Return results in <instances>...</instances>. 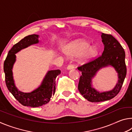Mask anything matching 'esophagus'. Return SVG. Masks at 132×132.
Instances as JSON below:
<instances>
[{"mask_svg": "<svg viewBox=\"0 0 132 132\" xmlns=\"http://www.w3.org/2000/svg\"><path fill=\"white\" fill-rule=\"evenodd\" d=\"M75 68V66L73 65V64H69V65L68 66V67H67V69L68 70H71V69H73Z\"/></svg>", "mask_w": 132, "mask_h": 132, "instance_id": "34e87169", "label": "esophagus"}]
</instances>
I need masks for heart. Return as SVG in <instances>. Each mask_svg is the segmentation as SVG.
I'll use <instances>...</instances> for the list:
<instances>
[{
    "label": "heart",
    "instance_id": "b5f03b06",
    "mask_svg": "<svg viewBox=\"0 0 132 132\" xmlns=\"http://www.w3.org/2000/svg\"><path fill=\"white\" fill-rule=\"evenodd\" d=\"M66 54L70 56H79L80 61L86 62L97 56L98 50L95 46H91L90 43L83 40H79L72 42L66 50Z\"/></svg>",
    "mask_w": 132,
    "mask_h": 132
}]
</instances>
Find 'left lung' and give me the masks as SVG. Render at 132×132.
Wrapping results in <instances>:
<instances>
[{
  "label": "left lung",
  "mask_w": 132,
  "mask_h": 132,
  "mask_svg": "<svg viewBox=\"0 0 132 132\" xmlns=\"http://www.w3.org/2000/svg\"><path fill=\"white\" fill-rule=\"evenodd\" d=\"M104 50L97 59L78 68L82 75L79 79L78 90L88 101L98 102L114 98L122 88L126 75L125 52L121 45L112 35L101 33ZM108 66L114 68L118 74V82L112 90L100 92L92 87V80L100 69Z\"/></svg>",
  "instance_id": "8db88e82"
}]
</instances>
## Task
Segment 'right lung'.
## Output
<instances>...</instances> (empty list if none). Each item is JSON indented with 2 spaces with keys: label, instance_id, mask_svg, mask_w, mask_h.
Masks as SVG:
<instances>
[{
  "label": "right lung",
  "instance_id": "1",
  "mask_svg": "<svg viewBox=\"0 0 132 132\" xmlns=\"http://www.w3.org/2000/svg\"><path fill=\"white\" fill-rule=\"evenodd\" d=\"M38 38V35H30L14 45L9 51L3 66L5 81L9 91L23 105L32 108L42 106L50 102L51 97L55 93L56 78L61 74V70L59 69L49 70L45 76L40 86L30 93L22 92L16 87L12 70L13 65L16 61L15 53L32 45L38 44L39 42Z\"/></svg>",
  "mask_w": 132,
  "mask_h": 132
}]
</instances>
